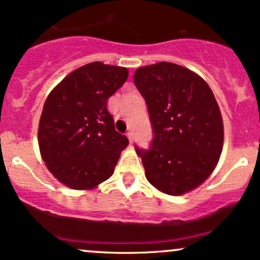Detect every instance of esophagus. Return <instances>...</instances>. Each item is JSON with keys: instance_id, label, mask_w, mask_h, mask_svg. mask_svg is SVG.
I'll return each mask as SVG.
<instances>
[{"instance_id": "34e87169", "label": "esophagus", "mask_w": 260, "mask_h": 260, "mask_svg": "<svg viewBox=\"0 0 260 260\" xmlns=\"http://www.w3.org/2000/svg\"><path fill=\"white\" fill-rule=\"evenodd\" d=\"M127 137H128V139H129V143H133V140H134L133 133L132 132H128L127 133Z\"/></svg>"}]
</instances>
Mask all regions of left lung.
Returning <instances> with one entry per match:
<instances>
[{
    "instance_id": "8db88e82",
    "label": "left lung",
    "mask_w": 260,
    "mask_h": 260,
    "mask_svg": "<svg viewBox=\"0 0 260 260\" xmlns=\"http://www.w3.org/2000/svg\"><path fill=\"white\" fill-rule=\"evenodd\" d=\"M133 79L153 128L150 147H136L148 181L170 196L194 189L222 150V117L213 91L198 74L170 62L140 67Z\"/></svg>"
}]
</instances>
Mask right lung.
I'll return each instance as SVG.
<instances>
[{
  "label": "right lung",
  "instance_id": "1",
  "mask_svg": "<svg viewBox=\"0 0 260 260\" xmlns=\"http://www.w3.org/2000/svg\"><path fill=\"white\" fill-rule=\"evenodd\" d=\"M127 78V68L92 62L68 74L45 101L39 147L67 187L90 189L113 174L128 138L115 129L107 100Z\"/></svg>",
  "mask_w": 260,
  "mask_h": 260
}]
</instances>
